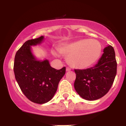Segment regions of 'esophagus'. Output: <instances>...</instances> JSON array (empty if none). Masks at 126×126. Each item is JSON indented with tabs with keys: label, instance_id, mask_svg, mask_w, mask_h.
<instances>
[{
	"label": "esophagus",
	"instance_id": "34e87169",
	"mask_svg": "<svg viewBox=\"0 0 126 126\" xmlns=\"http://www.w3.org/2000/svg\"><path fill=\"white\" fill-rule=\"evenodd\" d=\"M66 72H70V70H71V69H70V68L69 67H66Z\"/></svg>",
	"mask_w": 126,
	"mask_h": 126
}]
</instances>
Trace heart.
I'll return each mask as SVG.
<instances>
[{
	"instance_id": "obj_1",
	"label": "heart",
	"mask_w": 126,
	"mask_h": 126,
	"mask_svg": "<svg viewBox=\"0 0 126 126\" xmlns=\"http://www.w3.org/2000/svg\"><path fill=\"white\" fill-rule=\"evenodd\" d=\"M59 50L61 54L67 57L68 64L72 67L85 69L98 61L102 54V47L97 40L81 39L64 43L59 47ZM53 54L59 56V53L56 51H53Z\"/></svg>"
}]
</instances>
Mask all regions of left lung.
Listing matches in <instances>:
<instances>
[{
  "label": "left lung",
  "mask_w": 126,
  "mask_h": 126,
  "mask_svg": "<svg viewBox=\"0 0 126 126\" xmlns=\"http://www.w3.org/2000/svg\"><path fill=\"white\" fill-rule=\"evenodd\" d=\"M103 51L94 67L75 70V89L79 96L86 100H96L104 96L110 89L116 76L117 62L114 48L108 45Z\"/></svg>",
  "instance_id": "1"
}]
</instances>
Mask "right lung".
Segmentation results:
<instances>
[{
	"label": "right lung",
	"instance_id": "add662e5",
	"mask_svg": "<svg viewBox=\"0 0 126 126\" xmlns=\"http://www.w3.org/2000/svg\"><path fill=\"white\" fill-rule=\"evenodd\" d=\"M44 37L26 41L16 52L14 70L15 79L22 92L34 103L45 104L53 98L66 67L53 68L49 61L37 59L31 46L41 44Z\"/></svg>",
	"mask_w": 126,
	"mask_h": 126
}]
</instances>
